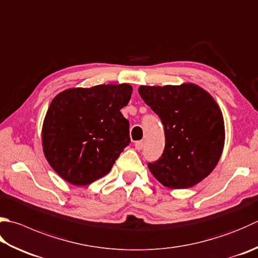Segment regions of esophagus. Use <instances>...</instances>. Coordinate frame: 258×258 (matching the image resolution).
<instances>
[{
    "mask_svg": "<svg viewBox=\"0 0 258 258\" xmlns=\"http://www.w3.org/2000/svg\"><path fill=\"white\" fill-rule=\"evenodd\" d=\"M144 146H145V142H143V140L135 143V148L137 150H142L144 148Z\"/></svg>",
    "mask_w": 258,
    "mask_h": 258,
    "instance_id": "1",
    "label": "esophagus"
}]
</instances>
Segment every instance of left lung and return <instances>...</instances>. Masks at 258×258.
Instances as JSON below:
<instances>
[{"label": "left lung", "mask_w": 258, "mask_h": 258, "mask_svg": "<svg viewBox=\"0 0 258 258\" xmlns=\"http://www.w3.org/2000/svg\"><path fill=\"white\" fill-rule=\"evenodd\" d=\"M146 104L162 120L164 153L148 163L150 173L164 186L188 188L215 169L225 146V121L212 95L193 83L140 85Z\"/></svg>", "instance_id": "left-lung-1"}]
</instances>
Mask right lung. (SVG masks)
Instances as JSON below:
<instances>
[{
  "label": "right lung",
  "instance_id": "obj_1",
  "mask_svg": "<svg viewBox=\"0 0 258 258\" xmlns=\"http://www.w3.org/2000/svg\"><path fill=\"white\" fill-rule=\"evenodd\" d=\"M133 93L129 84L71 87L58 93L41 129L45 157L59 176L83 186L108 174L130 143L129 121L120 110Z\"/></svg>",
  "mask_w": 258,
  "mask_h": 258
}]
</instances>
